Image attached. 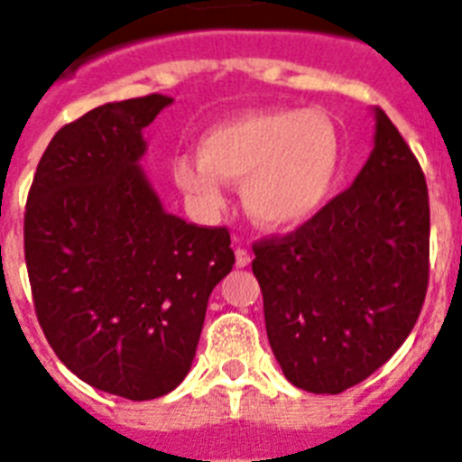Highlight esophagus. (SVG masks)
Returning <instances> with one entry per match:
<instances>
[{
    "label": "esophagus",
    "instance_id": "esophagus-1",
    "mask_svg": "<svg viewBox=\"0 0 462 462\" xmlns=\"http://www.w3.org/2000/svg\"><path fill=\"white\" fill-rule=\"evenodd\" d=\"M250 261H252V254L245 250V247H238V250H236V266L247 268L250 266Z\"/></svg>",
    "mask_w": 462,
    "mask_h": 462
}]
</instances>
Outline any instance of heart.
Here are the masks:
<instances>
[{
	"instance_id": "obj_1",
	"label": "heart",
	"mask_w": 462,
	"mask_h": 462,
	"mask_svg": "<svg viewBox=\"0 0 462 462\" xmlns=\"http://www.w3.org/2000/svg\"><path fill=\"white\" fill-rule=\"evenodd\" d=\"M342 173V138L324 110H245L208 126L199 157L178 154L173 180L203 217L226 208V185L243 182L245 210L259 226L291 231L328 206Z\"/></svg>"
}]
</instances>
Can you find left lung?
I'll list each match as a JSON object with an SVG mask.
<instances>
[{"label":"left lung","instance_id":"left-lung-1","mask_svg":"<svg viewBox=\"0 0 462 462\" xmlns=\"http://www.w3.org/2000/svg\"><path fill=\"white\" fill-rule=\"evenodd\" d=\"M373 116V152L354 185L296 234L254 245L268 342L310 393H342L382 368L426 298V178L386 113Z\"/></svg>","mask_w":462,"mask_h":462}]
</instances>
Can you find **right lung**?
Listing matches in <instances>:
<instances>
[{
	"mask_svg": "<svg viewBox=\"0 0 462 462\" xmlns=\"http://www.w3.org/2000/svg\"><path fill=\"white\" fill-rule=\"evenodd\" d=\"M162 94L104 104L48 143L24 212V261L57 358L94 389L166 395L196 356L212 289L236 263L226 228L164 208L141 166Z\"/></svg>",
	"mask_w": 462,
	"mask_h": 462,
	"instance_id": "obj_1",
	"label": "right lung"
}]
</instances>
